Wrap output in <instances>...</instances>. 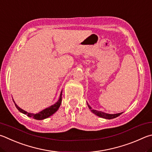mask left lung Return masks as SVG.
<instances>
[{"label":"left lung","instance_id":"obj_1","mask_svg":"<svg viewBox=\"0 0 152 152\" xmlns=\"http://www.w3.org/2000/svg\"><path fill=\"white\" fill-rule=\"evenodd\" d=\"M88 107H89L90 110H91V112H93L94 114H96V115H98L99 117H101V118H105V119H113V118H115L118 116H119L121 114H122V113H118V114H106V113H104L102 112H100V111H97V110H93L92 107L90 106V105H88Z\"/></svg>","mask_w":152,"mask_h":152}]
</instances>
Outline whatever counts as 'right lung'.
Returning a JSON list of instances; mask_svg holds the SVG:
<instances>
[{"mask_svg": "<svg viewBox=\"0 0 152 152\" xmlns=\"http://www.w3.org/2000/svg\"><path fill=\"white\" fill-rule=\"evenodd\" d=\"M62 92H61V94H60V98H59L58 101L56 104L52 105V106H51L50 107H47V108H46L44 110H42V112H40L36 114H31V113H28L26 111H24V110L20 108V107H19L16 104H15V106L16 107V108H17L19 111L22 113H23V114H24L27 115L28 117L32 118L35 120H44V119H45V118H47L50 116V115L54 114V113L56 112L58 110L60 104H61V102H62Z\"/></svg>", "mask_w": 152, "mask_h": 152, "instance_id": "1", "label": "right lung"}]
</instances>
